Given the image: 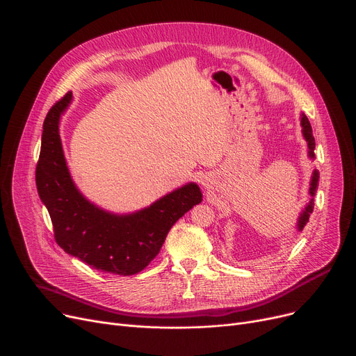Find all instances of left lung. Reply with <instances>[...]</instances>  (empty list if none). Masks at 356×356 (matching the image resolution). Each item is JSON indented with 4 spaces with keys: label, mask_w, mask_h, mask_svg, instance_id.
I'll return each mask as SVG.
<instances>
[{
    "label": "left lung",
    "mask_w": 356,
    "mask_h": 356,
    "mask_svg": "<svg viewBox=\"0 0 356 356\" xmlns=\"http://www.w3.org/2000/svg\"><path fill=\"white\" fill-rule=\"evenodd\" d=\"M302 127H303V136H305L306 141L309 143V149H310L309 154H310V157H314L313 149H314L316 144H314V137L312 136V125H310V122H309L306 115L302 117ZM317 186H319V172H314L313 177H312V183H310L312 199H310L309 204L306 207L305 212L302 213L300 219H298V223H297L298 231H303V228L306 227V223L309 222V218H310V215L313 212V208H314V195H316V191H317Z\"/></svg>",
    "instance_id": "1"
}]
</instances>
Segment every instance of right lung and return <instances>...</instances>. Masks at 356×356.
<instances>
[{
    "label": "right lung",
    "mask_w": 356,
    "mask_h": 356,
    "mask_svg": "<svg viewBox=\"0 0 356 356\" xmlns=\"http://www.w3.org/2000/svg\"><path fill=\"white\" fill-rule=\"evenodd\" d=\"M70 99L67 92L47 112L35 165L37 191L49 211L54 241L92 268L115 275L137 274L157 257L175 223L200 203V189L189 183L125 216L93 207L74 188L62 149L59 118Z\"/></svg>",
    "instance_id": "add662e5"
}]
</instances>
